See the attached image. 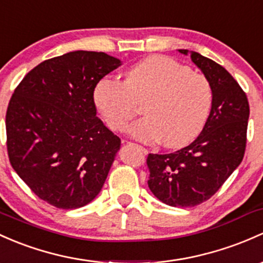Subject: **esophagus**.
Here are the masks:
<instances>
[{"mask_svg": "<svg viewBox=\"0 0 263 263\" xmlns=\"http://www.w3.org/2000/svg\"><path fill=\"white\" fill-rule=\"evenodd\" d=\"M126 145H129V146H139V145H138V144H134V143H132V142H126ZM144 152H146L145 149H144Z\"/></svg>", "mask_w": 263, "mask_h": 263, "instance_id": "1", "label": "esophagus"}]
</instances>
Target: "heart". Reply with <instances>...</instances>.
Listing matches in <instances>:
<instances>
[{
    "label": "heart",
    "mask_w": 263,
    "mask_h": 263,
    "mask_svg": "<svg viewBox=\"0 0 263 263\" xmlns=\"http://www.w3.org/2000/svg\"><path fill=\"white\" fill-rule=\"evenodd\" d=\"M95 105L106 124L123 132L142 104L145 117L134 121L129 133L145 143L160 142L182 148L204 128L213 105V89L204 75L163 55L134 64L124 81L103 78L94 89Z\"/></svg>",
    "instance_id": "heart-1"
}]
</instances>
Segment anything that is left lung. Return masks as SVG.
I'll return each instance as SVG.
<instances>
[{
  "mask_svg": "<svg viewBox=\"0 0 263 263\" xmlns=\"http://www.w3.org/2000/svg\"><path fill=\"white\" fill-rule=\"evenodd\" d=\"M191 55L213 89V105L196 140L171 154H149L148 185L172 207L189 208L205 202L222 187L243 159L250 117L246 92L233 76L198 52Z\"/></svg>",
  "mask_w": 263,
  "mask_h": 263,
  "instance_id": "1",
  "label": "left lung"
}]
</instances>
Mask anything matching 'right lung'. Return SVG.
Masks as SVG:
<instances>
[{
    "label": "right lung",
    "mask_w": 263,
    "mask_h": 263,
    "mask_svg": "<svg viewBox=\"0 0 263 263\" xmlns=\"http://www.w3.org/2000/svg\"><path fill=\"white\" fill-rule=\"evenodd\" d=\"M120 65L105 52H67L33 67L11 97L10 163L53 207H84L105 183L121 142L97 117L94 89Z\"/></svg>",
    "instance_id": "1"
}]
</instances>
